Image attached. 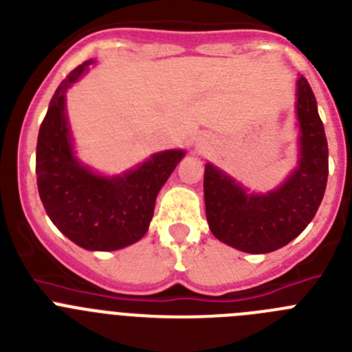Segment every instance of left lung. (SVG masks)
Returning a JSON list of instances; mask_svg holds the SVG:
<instances>
[{"label": "left lung", "mask_w": 352, "mask_h": 352, "mask_svg": "<svg viewBox=\"0 0 352 352\" xmlns=\"http://www.w3.org/2000/svg\"><path fill=\"white\" fill-rule=\"evenodd\" d=\"M300 164L287 182L254 195L206 164L204 203L213 236L248 254H268L296 238L314 219L328 182V142L309 80L298 79Z\"/></svg>", "instance_id": "obj_1"}]
</instances>
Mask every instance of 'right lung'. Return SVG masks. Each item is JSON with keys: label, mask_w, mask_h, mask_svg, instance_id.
I'll return each instance as SVG.
<instances>
[{"label": "right lung", "mask_w": 352, "mask_h": 352, "mask_svg": "<svg viewBox=\"0 0 352 352\" xmlns=\"http://www.w3.org/2000/svg\"><path fill=\"white\" fill-rule=\"evenodd\" d=\"M88 65L91 60L74 68L52 95L36 142V185L49 219L68 239L86 250L107 252L146 234L158 192L185 151H162L116 178L80 166L72 151L65 93Z\"/></svg>", "instance_id": "obj_1"}]
</instances>
